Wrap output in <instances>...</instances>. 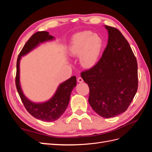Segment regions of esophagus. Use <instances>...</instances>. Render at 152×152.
I'll return each mask as SVG.
<instances>
[{
	"label": "esophagus",
	"instance_id": "esophagus-1",
	"mask_svg": "<svg viewBox=\"0 0 152 152\" xmlns=\"http://www.w3.org/2000/svg\"><path fill=\"white\" fill-rule=\"evenodd\" d=\"M77 81L79 82H83L84 80H83V79H82V77H78V78H77Z\"/></svg>",
	"mask_w": 152,
	"mask_h": 152
}]
</instances>
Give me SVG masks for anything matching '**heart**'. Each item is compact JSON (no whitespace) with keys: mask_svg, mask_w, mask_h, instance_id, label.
I'll list each match as a JSON object with an SVG mask.
<instances>
[{"mask_svg":"<svg viewBox=\"0 0 152 152\" xmlns=\"http://www.w3.org/2000/svg\"><path fill=\"white\" fill-rule=\"evenodd\" d=\"M102 47V40L98 35L84 31L73 36L69 50L73 56L80 55L82 65L91 68L97 62Z\"/></svg>","mask_w":152,"mask_h":152,"instance_id":"heart-1","label":"heart"}]
</instances>
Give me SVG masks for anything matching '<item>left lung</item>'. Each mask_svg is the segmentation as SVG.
<instances>
[{"instance_id":"1","label":"left lung","mask_w":152,"mask_h":152,"mask_svg":"<svg viewBox=\"0 0 152 152\" xmlns=\"http://www.w3.org/2000/svg\"><path fill=\"white\" fill-rule=\"evenodd\" d=\"M104 26L108 40L102 58L80 74L89 87L92 108L100 116L110 118L126 112L134 98L138 86L137 63L121 32Z\"/></svg>"}]
</instances>
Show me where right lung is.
I'll list each match as a JSON object with an SVG mask.
<instances>
[{
    "label": "right lung",
    "instance_id": "right-lung-1",
    "mask_svg": "<svg viewBox=\"0 0 152 152\" xmlns=\"http://www.w3.org/2000/svg\"><path fill=\"white\" fill-rule=\"evenodd\" d=\"M48 31H37L32 35L21 49L17 59L16 86L20 97L28 112L39 120L44 122L56 121L61 116L70 101V94L73 89L76 86V77L73 76L59 86L56 93L53 98L46 102L35 103L27 99L23 93L20 83V61L21 57L29 53L39 45L48 40L54 39Z\"/></svg>",
    "mask_w": 152,
    "mask_h": 152
}]
</instances>
